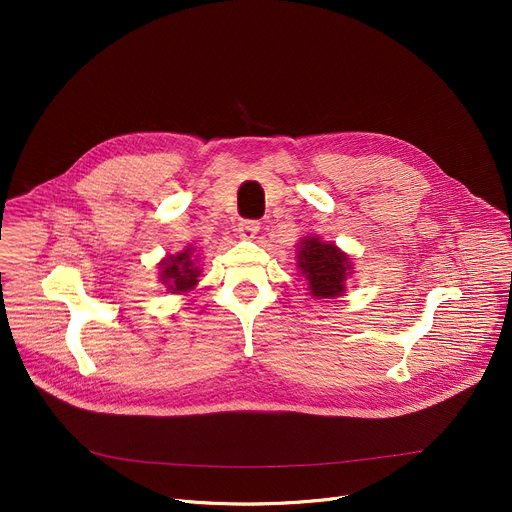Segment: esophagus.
Returning a JSON list of instances; mask_svg holds the SVG:
<instances>
[{
  "label": "esophagus",
  "instance_id": "obj_1",
  "mask_svg": "<svg viewBox=\"0 0 512 512\" xmlns=\"http://www.w3.org/2000/svg\"><path fill=\"white\" fill-rule=\"evenodd\" d=\"M236 230H238V236H240V238L251 240V238H255V234L259 232V222H257V220H242Z\"/></svg>",
  "mask_w": 512,
  "mask_h": 512
}]
</instances>
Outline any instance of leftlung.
<instances>
[{"label":"left lung","instance_id":"8db88e82","mask_svg":"<svg viewBox=\"0 0 512 512\" xmlns=\"http://www.w3.org/2000/svg\"><path fill=\"white\" fill-rule=\"evenodd\" d=\"M351 261L334 245H326L319 238H307L299 251V267L313 297L330 299L344 292L346 276L351 274Z\"/></svg>","mask_w":512,"mask_h":512}]
</instances>
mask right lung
Here are the masks:
<instances>
[{
	"instance_id": "1",
	"label": "right lung",
	"mask_w": 512,
	"mask_h": 512,
	"mask_svg": "<svg viewBox=\"0 0 512 512\" xmlns=\"http://www.w3.org/2000/svg\"><path fill=\"white\" fill-rule=\"evenodd\" d=\"M159 265H161V280H164V284H168L170 290L186 292L197 284L199 267L195 265L191 249L172 255L166 261H161Z\"/></svg>"
}]
</instances>
